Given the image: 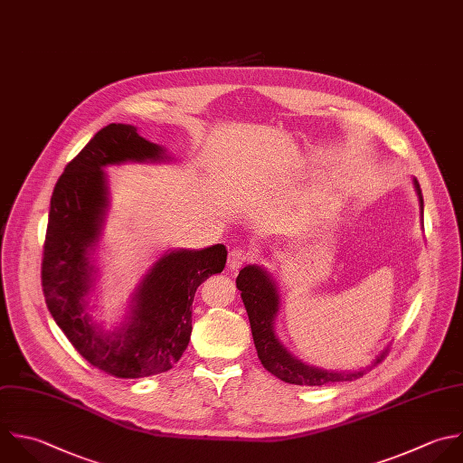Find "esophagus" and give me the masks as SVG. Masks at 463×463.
<instances>
[{"label": "esophagus", "mask_w": 463, "mask_h": 463, "mask_svg": "<svg viewBox=\"0 0 463 463\" xmlns=\"http://www.w3.org/2000/svg\"><path fill=\"white\" fill-rule=\"evenodd\" d=\"M251 260V255L248 253V251H244L242 248H235V250H232L230 251V255H228V266H230V269H233V271H237V269H241L244 264H248Z\"/></svg>", "instance_id": "1"}]
</instances>
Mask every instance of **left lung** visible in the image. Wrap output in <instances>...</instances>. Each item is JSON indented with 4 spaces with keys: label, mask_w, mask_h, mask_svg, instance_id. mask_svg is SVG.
<instances>
[{
    "label": "left lung",
    "mask_w": 463,
    "mask_h": 463,
    "mask_svg": "<svg viewBox=\"0 0 463 463\" xmlns=\"http://www.w3.org/2000/svg\"><path fill=\"white\" fill-rule=\"evenodd\" d=\"M414 186L418 190V195H421L416 181H414ZM420 203L423 206L421 197H420ZM237 288L242 291L241 297L248 311L259 360L271 374L293 385H324L333 382H349L364 374V371L335 373V371H322L317 367H309L286 351V347L279 342L273 331V320L279 311L277 289L262 268L259 266L242 268L237 277ZM383 354L385 353H382L376 358L374 365L383 360Z\"/></svg>",
    "instance_id": "1"
}]
</instances>
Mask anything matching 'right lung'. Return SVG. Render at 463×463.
Returning <instances> with one entry per match:
<instances>
[{
	"mask_svg": "<svg viewBox=\"0 0 463 463\" xmlns=\"http://www.w3.org/2000/svg\"><path fill=\"white\" fill-rule=\"evenodd\" d=\"M163 148L130 125H109L67 165L56 183L42 260L47 307L78 353L118 378L165 373L183 356L192 335L197 288L226 264L224 244L181 250L161 257L134 297L130 322L103 333L90 322L85 295L92 282L89 250L96 244L107 208L103 166L159 161Z\"/></svg>",
	"mask_w": 463,
	"mask_h": 463,
	"instance_id": "1",
	"label": "right lung"
}]
</instances>
